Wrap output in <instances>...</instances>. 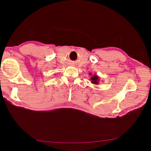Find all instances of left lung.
<instances>
[{"instance_id":"left-lung-1","label":"left lung","mask_w":151,"mask_h":151,"mask_svg":"<svg viewBox=\"0 0 151 151\" xmlns=\"http://www.w3.org/2000/svg\"><path fill=\"white\" fill-rule=\"evenodd\" d=\"M98 79H99L98 76L94 75V76H93V77H91V80L93 81H92V83L97 84V83H98Z\"/></svg>"}]
</instances>
